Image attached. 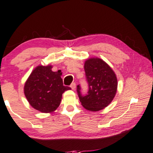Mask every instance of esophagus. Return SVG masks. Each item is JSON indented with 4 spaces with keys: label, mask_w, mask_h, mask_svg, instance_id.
<instances>
[{
    "label": "esophagus",
    "mask_w": 153,
    "mask_h": 153,
    "mask_svg": "<svg viewBox=\"0 0 153 153\" xmlns=\"http://www.w3.org/2000/svg\"><path fill=\"white\" fill-rule=\"evenodd\" d=\"M71 89L73 90H75V89H76V84L75 82H73L71 85Z\"/></svg>",
    "instance_id": "34e87169"
}]
</instances>
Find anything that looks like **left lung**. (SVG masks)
<instances>
[{
    "instance_id": "obj_1",
    "label": "left lung",
    "mask_w": 153,
    "mask_h": 153,
    "mask_svg": "<svg viewBox=\"0 0 153 153\" xmlns=\"http://www.w3.org/2000/svg\"><path fill=\"white\" fill-rule=\"evenodd\" d=\"M87 94H82L80 85L77 86L79 101L85 109L97 111L104 109L114 98L117 89V76L108 64L99 58H91L85 63Z\"/></svg>"
}]
</instances>
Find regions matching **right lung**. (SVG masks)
<instances>
[{
	"mask_svg": "<svg viewBox=\"0 0 153 153\" xmlns=\"http://www.w3.org/2000/svg\"><path fill=\"white\" fill-rule=\"evenodd\" d=\"M52 66H39L25 84L24 93L32 107L43 113L52 112L59 107L62 94L71 88L63 85L59 71L53 72Z\"/></svg>",
	"mask_w": 153,
	"mask_h": 153,
	"instance_id": "obj_1",
	"label": "right lung"
}]
</instances>
